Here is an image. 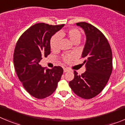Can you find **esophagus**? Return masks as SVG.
Segmentation results:
<instances>
[{"label": "esophagus", "instance_id": "1", "mask_svg": "<svg viewBox=\"0 0 125 125\" xmlns=\"http://www.w3.org/2000/svg\"><path fill=\"white\" fill-rule=\"evenodd\" d=\"M69 71V69H68V68H64V73L67 72V71Z\"/></svg>", "mask_w": 125, "mask_h": 125}]
</instances>
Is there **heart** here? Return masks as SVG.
<instances>
[{
  "label": "heart",
  "mask_w": 125,
  "mask_h": 125,
  "mask_svg": "<svg viewBox=\"0 0 125 125\" xmlns=\"http://www.w3.org/2000/svg\"><path fill=\"white\" fill-rule=\"evenodd\" d=\"M66 36L74 44L79 42L81 38V32L79 30L76 28H71L67 30L65 32H61L58 34H55L50 39V47L51 50L56 51L58 48V43L60 38ZM74 58V56L72 54H66L63 56L62 59L66 63H69Z\"/></svg>",
  "instance_id": "obj_1"
}]
</instances>
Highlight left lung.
I'll return each mask as SVG.
<instances>
[{
	"instance_id": "8db88e82",
	"label": "left lung",
	"mask_w": 125,
	"mask_h": 125,
	"mask_svg": "<svg viewBox=\"0 0 125 125\" xmlns=\"http://www.w3.org/2000/svg\"><path fill=\"white\" fill-rule=\"evenodd\" d=\"M84 31L86 41L82 53L86 71L74 78L69 84L76 95L91 99L102 91L112 73V52L107 39L100 30L87 22L76 23Z\"/></svg>"
}]
</instances>
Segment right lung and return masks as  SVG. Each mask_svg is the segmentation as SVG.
I'll return each instance as SVG.
<instances>
[{
    "instance_id": "right-lung-1",
    "label": "right lung",
    "mask_w": 125,
    "mask_h": 125,
    "mask_svg": "<svg viewBox=\"0 0 125 125\" xmlns=\"http://www.w3.org/2000/svg\"><path fill=\"white\" fill-rule=\"evenodd\" d=\"M64 24H34L19 37L14 52V64L20 81L25 90L37 99L51 95L63 73L61 66L45 69L39 62L51 53L50 39Z\"/></svg>"
}]
</instances>
